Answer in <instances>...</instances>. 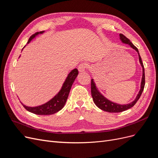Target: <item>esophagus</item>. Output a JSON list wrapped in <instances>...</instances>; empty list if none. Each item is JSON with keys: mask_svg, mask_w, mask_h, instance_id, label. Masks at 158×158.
Masks as SVG:
<instances>
[{"mask_svg": "<svg viewBox=\"0 0 158 158\" xmlns=\"http://www.w3.org/2000/svg\"><path fill=\"white\" fill-rule=\"evenodd\" d=\"M87 68H88V64L85 63H82L78 66V70L79 72H80V73H83V72H84L87 69Z\"/></svg>", "mask_w": 158, "mask_h": 158, "instance_id": "esophagus-1", "label": "esophagus"}]
</instances>
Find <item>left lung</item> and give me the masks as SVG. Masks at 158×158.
I'll list each match as a JSON object with an SVG mask.
<instances>
[{"label":"left lung","instance_id":"1","mask_svg":"<svg viewBox=\"0 0 158 158\" xmlns=\"http://www.w3.org/2000/svg\"><path fill=\"white\" fill-rule=\"evenodd\" d=\"M120 35L121 40L123 43L130 45L132 48L135 49L138 53V49L132 44L130 40H128L126 36L122 34V33H120V35ZM138 56H139V60L143 70L142 78V82H141V88H140V92L138 93L135 100L134 102H131V103L127 104V105H118L109 101L108 99H107L106 98H104L103 95L98 92L97 88H95V85L93 79L91 80V94H92V96L93 98V100L95 104L96 105L99 109H101L102 110H103V111H107L109 113H119V112L126 111V110L132 107L138 102V100L139 99V98L141 96L142 93L143 92V90H144V85H145V73H144V64H143L141 56L139 53H138Z\"/></svg>","mask_w":158,"mask_h":158}]
</instances>
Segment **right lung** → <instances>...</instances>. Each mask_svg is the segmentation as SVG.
<instances>
[{"label": "right lung", "mask_w": 158, "mask_h": 158, "mask_svg": "<svg viewBox=\"0 0 158 158\" xmlns=\"http://www.w3.org/2000/svg\"><path fill=\"white\" fill-rule=\"evenodd\" d=\"M44 31H40V33L36 32L35 34H33L30 37L29 40L27 41V44H29L30 41L33 37H35V35H38L39 33H42ZM78 74V71L77 69H74V70H72L69 73L68 77L66 78L65 82L63 84V87H62L58 94H56L53 98L51 99L47 103L41 105L40 106L34 107H27L22 103V106L27 111L36 114H40V115H49V114H52L59 111L64 106L66 100H67L72 85H73V82H74Z\"/></svg>", "instance_id": "1"}]
</instances>
